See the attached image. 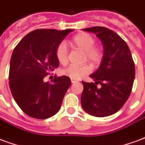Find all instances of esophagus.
I'll use <instances>...</instances> for the list:
<instances>
[{
	"instance_id": "esophagus-1",
	"label": "esophagus",
	"mask_w": 145,
	"mask_h": 145,
	"mask_svg": "<svg viewBox=\"0 0 145 145\" xmlns=\"http://www.w3.org/2000/svg\"><path fill=\"white\" fill-rule=\"evenodd\" d=\"M78 80H75V79L71 78V83H76V82H78Z\"/></svg>"
}]
</instances>
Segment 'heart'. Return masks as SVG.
Here are the masks:
<instances>
[{
    "label": "heart",
    "instance_id": "b5f03b06",
    "mask_svg": "<svg viewBox=\"0 0 145 145\" xmlns=\"http://www.w3.org/2000/svg\"><path fill=\"white\" fill-rule=\"evenodd\" d=\"M71 44L85 51V59L90 61L95 65H98L102 62L103 54L97 46H95V40L88 33H79L71 39ZM55 55L57 60L61 64H65L68 59V53L67 46L64 42H60L56 48ZM91 66L88 63L82 65H70L62 71L64 75L68 76L71 78L79 79L85 74H88L91 71Z\"/></svg>",
    "mask_w": 145,
    "mask_h": 145
}]
</instances>
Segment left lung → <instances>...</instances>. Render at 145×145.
I'll use <instances>...</instances> for the list:
<instances>
[{"label": "left lung", "instance_id": "left-lung-1", "mask_svg": "<svg viewBox=\"0 0 145 145\" xmlns=\"http://www.w3.org/2000/svg\"><path fill=\"white\" fill-rule=\"evenodd\" d=\"M83 30L95 33L103 44L104 51L100 66L90 75L95 82H82V106L94 116H110L121 109L131 93L135 66L131 50L127 42L112 30L102 26Z\"/></svg>", "mask_w": 145, "mask_h": 145}]
</instances>
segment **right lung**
Here are the masks:
<instances>
[{
  "mask_svg": "<svg viewBox=\"0 0 145 145\" xmlns=\"http://www.w3.org/2000/svg\"><path fill=\"white\" fill-rule=\"evenodd\" d=\"M73 29H36L28 33L14 49L9 69V86L14 99L25 114L44 120L60 109L71 82L67 76L43 79L57 68L56 48Z\"/></svg>",
  "mask_w": 145,
  "mask_h": 145,
  "instance_id": "obj_1",
  "label": "right lung"
}]
</instances>
